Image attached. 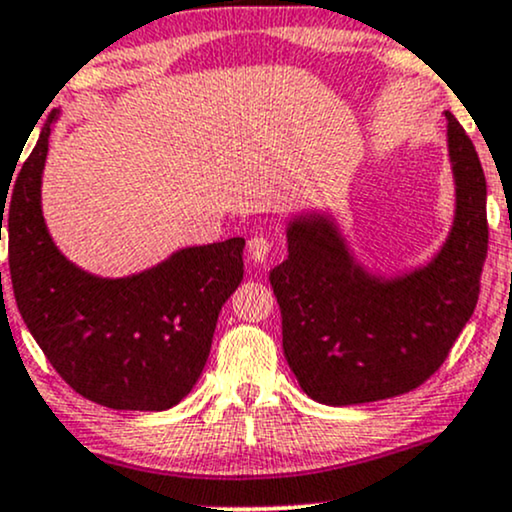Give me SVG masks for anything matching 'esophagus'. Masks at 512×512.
I'll use <instances>...</instances> for the list:
<instances>
[{
  "label": "esophagus",
  "instance_id": "esophagus-1",
  "mask_svg": "<svg viewBox=\"0 0 512 512\" xmlns=\"http://www.w3.org/2000/svg\"><path fill=\"white\" fill-rule=\"evenodd\" d=\"M272 250H274V243L269 238H264V236L250 238L248 252H250V260L252 262H257V264L267 262L269 255H272Z\"/></svg>",
  "mask_w": 512,
  "mask_h": 512
}]
</instances>
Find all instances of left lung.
<instances>
[{
    "mask_svg": "<svg viewBox=\"0 0 512 512\" xmlns=\"http://www.w3.org/2000/svg\"><path fill=\"white\" fill-rule=\"evenodd\" d=\"M455 216L440 250L407 272H370L327 211L286 221L289 257L269 272L289 368L330 407L397 397L431 378L472 317L489 245L486 178L450 110Z\"/></svg>",
    "mask_w": 512,
    "mask_h": 512,
    "instance_id": "obj_1",
    "label": "left lung"
}]
</instances>
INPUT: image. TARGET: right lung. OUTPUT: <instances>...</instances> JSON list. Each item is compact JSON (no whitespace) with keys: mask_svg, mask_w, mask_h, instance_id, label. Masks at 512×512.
<instances>
[{"mask_svg":"<svg viewBox=\"0 0 512 512\" xmlns=\"http://www.w3.org/2000/svg\"><path fill=\"white\" fill-rule=\"evenodd\" d=\"M57 117L52 110L11 190H0L16 305L81 397L110 409H170L202 375L221 305L243 281L245 238L180 248L120 279L76 267L52 240L40 202Z\"/></svg>","mask_w":512,"mask_h":512,"instance_id":"obj_1","label":"right lung"}]
</instances>
